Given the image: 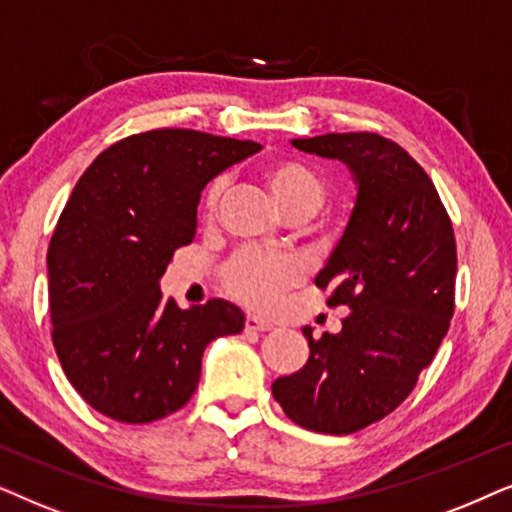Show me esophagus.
I'll use <instances>...</instances> for the list:
<instances>
[{"label": "esophagus", "mask_w": 512, "mask_h": 512, "mask_svg": "<svg viewBox=\"0 0 512 512\" xmlns=\"http://www.w3.org/2000/svg\"><path fill=\"white\" fill-rule=\"evenodd\" d=\"M269 327H271L269 320L255 316V313H248V316H245V330L264 332V330H269Z\"/></svg>", "instance_id": "obj_1"}]
</instances>
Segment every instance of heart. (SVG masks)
<instances>
[{"mask_svg": "<svg viewBox=\"0 0 512 512\" xmlns=\"http://www.w3.org/2000/svg\"><path fill=\"white\" fill-rule=\"evenodd\" d=\"M262 182L271 201L283 215L304 213L313 215L323 203L325 187L316 170L297 159H274L262 168ZM224 192V177H217L203 194V210L213 213ZM302 278V264L292 257H269L248 252L229 264L227 290L241 302L269 309L276 304L283 290L292 288Z\"/></svg>", "mask_w": 512, "mask_h": 512, "instance_id": "1", "label": "heart"}]
</instances>
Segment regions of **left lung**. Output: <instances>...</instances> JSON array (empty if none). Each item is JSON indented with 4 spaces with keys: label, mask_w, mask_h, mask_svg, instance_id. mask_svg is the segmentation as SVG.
Segmentation results:
<instances>
[{
    "label": "left lung",
    "mask_w": 512,
    "mask_h": 512,
    "mask_svg": "<svg viewBox=\"0 0 512 512\" xmlns=\"http://www.w3.org/2000/svg\"><path fill=\"white\" fill-rule=\"evenodd\" d=\"M299 152L342 161L356 201L316 285L349 306L337 335L309 342L297 372L271 393L297 426L346 435L391 414L438 353L454 313L456 243L426 170L377 133L290 140Z\"/></svg>",
    "instance_id": "left-lung-1"
}]
</instances>
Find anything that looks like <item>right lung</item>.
Masks as SVG:
<instances>
[{
  "label": "right lung",
  "mask_w": 512,
  "mask_h": 512,
  "mask_svg": "<svg viewBox=\"0 0 512 512\" xmlns=\"http://www.w3.org/2000/svg\"><path fill=\"white\" fill-rule=\"evenodd\" d=\"M260 149L163 128L119 140L79 177L46 269L53 346L93 410L126 424L168 417L199 386L206 346L243 330L227 299L189 309L163 299L161 276L192 243L203 187Z\"/></svg>",
  "instance_id": "add662e5"
}]
</instances>
